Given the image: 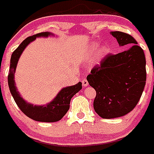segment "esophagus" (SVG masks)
I'll use <instances>...</instances> for the list:
<instances>
[{
	"mask_svg": "<svg viewBox=\"0 0 154 154\" xmlns=\"http://www.w3.org/2000/svg\"><path fill=\"white\" fill-rule=\"evenodd\" d=\"M82 85H83V87H84L88 86V82H87V80L86 79H83V80H82Z\"/></svg>",
	"mask_w": 154,
	"mask_h": 154,
	"instance_id": "1",
	"label": "esophagus"
}]
</instances>
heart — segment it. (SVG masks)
I'll use <instances>...</instances> for the list:
<instances>
[{"label":"heart","instance_id":"obj_1","mask_svg":"<svg viewBox=\"0 0 154 154\" xmlns=\"http://www.w3.org/2000/svg\"><path fill=\"white\" fill-rule=\"evenodd\" d=\"M107 51H108L107 48H103V49H102V52H103V54H106V53H107Z\"/></svg>","mask_w":154,"mask_h":154}]
</instances>
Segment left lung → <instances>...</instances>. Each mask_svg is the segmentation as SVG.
I'll return each mask as SVG.
<instances>
[{
	"label": "left lung",
	"instance_id": "left-lung-1",
	"mask_svg": "<svg viewBox=\"0 0 154 154\" xmlns=\"http://www.w3.org/2000/svg\"><path fill=\"white\" fill-rule=\"evenodd\" d=\"M119 46L130 45L116 55H108L94 67L87 79L96 91L94 109L103 119L124 116L136 106L146 81V57L134 38L122 32H110Z\"/></svg>",
	"mask_w": 154,
	"mask_h": 154
}]
</instances>
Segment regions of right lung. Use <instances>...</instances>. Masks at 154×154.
<instances>
[{
    "label": "right lung",
    "instance_id": "1",
    "mask_svg": "<svg viewBox=\"0 0 154 154\" xmlns=\"http://www.w3.org/2000/svg\"><path fill=\"white\" fill-rule=\"evenodd\" d=\"M54 35H55L53 33L46 32L32 35L25 39L12 54L10 60V69L8 76V87L18 107L28 118L35 121L43 122H54L60 121L69 110L71 98L82 89L81 82L73 86L63 87L50 103H48L45 105H33L32 103H28L22 98L19 91H17L14 79L15 71L22 52L26 48L28 44L34 41L36 38H47Z\"/></svg>",
    "mask_w": 154,
    "mask_h": 154
}]
</instances>
